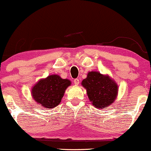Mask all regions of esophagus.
<instances>
[{
  "label": "esophagus",
  "instance_id": "1",
  "mask_svg": "<svg viewBox=\"0 0 151 151\" xmlns=\"http://www.w3.org/2000/svg\"><path fill=\"white\" fill-rule=\"evenodd\" d=\"M73 81H74V83H75L76 85H78L79 83H80V81H79V79H78V78L74 79Z\"/></svg>",
  "mask_w": 151,
  "mask_h": 151
}]
</instances>
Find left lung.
<instances>
[{
	"label": "left lung",
	"mask_w": 151,
	"mask_h": 151,
	"mask_svg": "<svg viewBox=\"0 0 151 151\" xmlns=\"http://www.w3.org/2000/svg\"><path fill=\"white\" fill-rule=\"evenodd\" d=\"M81 84L86 89L90 101L97 109H104L111 104L117 96V84L108 75L99 72H89Z\"/></svg>",
	"instance_id": "8db88e82"
}]
</instances>
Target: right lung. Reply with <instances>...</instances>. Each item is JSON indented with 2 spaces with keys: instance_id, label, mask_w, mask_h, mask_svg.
<instances>
[{
  "instance_id": "right-lung-1",
  "label": "right lung",
  "mask_w": 151,
  "mask_h": 151,
  "mask_svg": "<svg viewBox=\"0 0 151 151\" xmlns=\"http://www.w3.org/2000/svg\"><path fill=\"white\" fill-rule=\"evenodd\" d=\"M70 84L68 79H63L58 75H50L39 81L32 87V96L43 107L54 108L60 103L65 89Z\"/></svg>"
}]
</instances>
